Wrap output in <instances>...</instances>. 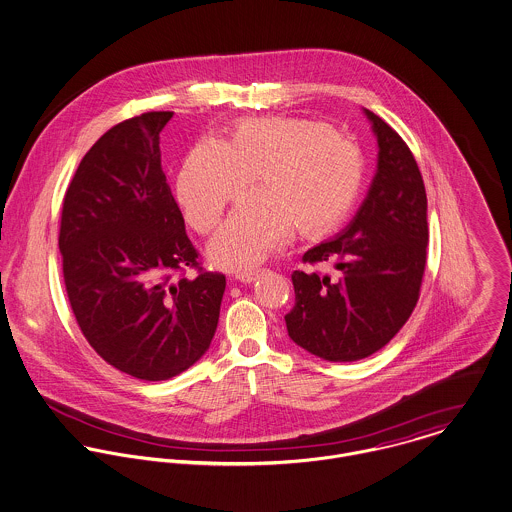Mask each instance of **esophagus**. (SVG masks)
Masks as SVG:
<instances>
[{
  "instance_id": "obj_1",
  "label": "esophagus",
  "mask_w": 512,
  "mask_h": 512,
  "mask_svg": "<svg viewBox=\"0 0 512 512\" xmlns=\"http://www.w3.org/2000/svg\"><path fill=\"white\" fill-rule=\"evenodd\" d=\"M260 272H262V270H248V272H238V274H236V279H238V281H242V283H250V281H254V279L260 276Z\"/></svg>"
}]
</instances>
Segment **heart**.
Returning a JSON list of instances; mask_svg holds the SVG:
<instances>
[{
  "label": "heart",
  "mask_w": 512,
  "mask_h": 512,
  "mask_svg": "<svg viewBox=\"0 0 512 512\" xmlns=\"http://www.w3.org/2000/svg\"><path fill=\"white\" fill-rule=\"evenodd\" d=\"M262 172V191L244 199L213 238L215 264L246 270L293 234L319 236L354 209L364 184V154L348 137L313 119L256 117L234 127L231 142L199 140L178 174L176 195L189 227L213 233L225 207Z\"/></svg>",
  "instance_id": "heart-1"
}]
</instances>
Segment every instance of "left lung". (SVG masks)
<instances>
[{
	"instance_id": "obj_1",
	"label": "left lung",
	"mask_w": 512,
	"mask_h": 512,
	"mask_svg": "<svg viewBox=\"0 0 512 512\" xmlns=\"http://www.w3.org/2000/svg\"><path fill=\"white\" fill-rule=\"evenodd\" d=\"M379 144L377 174L352 225L307 250L297 270L289 338L328 362H356L381 350L413 315L426 268V189L419 164L381 117L366 109Z\"/></svg>"
}]
</instances>
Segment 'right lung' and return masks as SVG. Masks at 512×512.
Returning <instances> with one entry per match:
<instances>
[{"instance_id": "add662e5", "label": "right lung", "mask_w": 512, "mask_h": 512, "mask_svg": "<svg viewBox=\"0 0 512 512\" xmlns=\"http://www.w3.org/2000/svg\"><path fill=\"white\" fill-rule=\"evenodd\" d=\"M172 115L131 117L93 144L66 189L58 233L82 334L109 366L144 381L186 372L207 352L227 285L203 270L162 172L160 131Z\"/></svg>"}]
</instances>
